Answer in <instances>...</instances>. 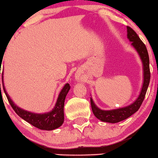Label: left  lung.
Instances as JSON below:
<instances>
[{"mask_svg": "<svg viewBox=\"0 0 158 158\" xmlns=\"http://www.w3.org/2000/svg\"><path fill=\"white\" fill-rule=\"evenodd\" d=\"M127 38L131 42V45L138 52L141 60H142V69H143V84H142L139 95L133 103L127 106L116 108V109H101V108H98L93 102L92 97H90L91 108H92L93 114L98 119L103 122H108V123H118V122L127 119L129 117L133 115L134 113L136 112L145 99L149 82H150L151 74L150 69H149V56L146 47L141 40L137 34L130 27H127Z\"/></svg>", "mask_w": 158, "mask_h": 158, "instance_id": "left-lung-1", "label": "left lung"}]
</instances>
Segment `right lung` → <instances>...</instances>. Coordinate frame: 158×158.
<instances>
[{
  "mask_svg": "<svg viewBox=\"0 0 158 158\" xmlns=\"http://www.w3.org/2000/svg\"><path fill=\"white\" fill-rule=\"evenodd\" d=\"M3 75L4 74H2L3 89H4L5 94H6V98H7L11 107L20 118H22L25 121L31 123L34 127H37L40 130H52L62 126L64 122V103H65L66 96H67L68 93L70 89L69 84H68V83L65 84V86L62 89V90L60 91L55 106L52 108V111L47 113L37 114L23 109V108L18 107L13 102V100L10 99V96L8 95V93H6V89L4 87Z\"/></svg>",
  "mask_w": 158,
  "mask_h": 158,
  "instance_id": "right-lung-1",
  "label": "right lung"
}]
</instances>
